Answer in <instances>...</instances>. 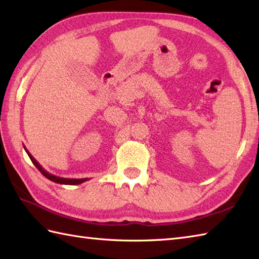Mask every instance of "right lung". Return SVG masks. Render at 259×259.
<instances>
[{
	"mask_svg": "<svg viewBox=\"0 0 259 259\" xmlns=\"http://www.w3.org/2000/svg\"><path fill=\"white\" fill-rule=\"evenodd\" d=\"M24 147V146H23ZM24 149H25V151H26V153H27V156L30 157V159H31V161L33 162V164H34V166L40 170V172L45 176L46 178H48L49 180H51V181H53V183H57V184H61V185H79V184H82V183H84V181H87V180H89L88 178H82V179H71V178H62V177H58V176H54V175H52V174H50V172H48L47 170L43 168L40 163H38L34 158H33V156L31 155V153L27 151V149L26 148L24 147Z\"/></svg>",
	"mask_w": 259,
	"mask_h": 259,
	"instance_id": "obj_1",
	"label": "right lung"
}]
</instances>
